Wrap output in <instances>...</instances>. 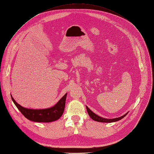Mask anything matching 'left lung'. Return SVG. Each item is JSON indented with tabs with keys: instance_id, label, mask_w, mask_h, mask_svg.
I'll list each match as a JSON object with an SVG mask.
<instances>
[{
	"instance_id": "left-lung-1",
	"label": "left lung",
	"mask_w": 154,
	"mask_h": 154,
	"mask_svg": "<svg viewBox=\"0 0 154 154\" xmlns=\"http://www.w3.org/2000/svg\"><path fill=\"white\" fill-rule=\"evenodd\" d=\"M87 112H88V114L89 115V116L91 117V119H93L94 121L96 122H104V123H112V122H117L121 119H122L123 118H124L128 114V112L126 113L125 114H124L123 116H121L120 117L118 118H115V119H105L103 117H101L99 116H97V114H94L93 112L87 107L86 106Z\"/></svg>"
}]
</instances>
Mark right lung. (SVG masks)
<instances>
[{"mask_svg": "<svg viewBox=\"0 0 154 154\" xmlns=\"http://www.w3.org/2000/svg\"><path fill=\"white\" fill-rule=\"evenodd\" d=\"M66 96L67 93L54 106L42 109H33L24 107L17 103L13 99L11 94V97L14 104L26 119L35 122L48 123L57 120L62 116L65 108Z\"/></svg>", "mask_w": 154, "mask_h": 154, "instance_id": "obj_1", "label": "right lung"}]
</instances>
